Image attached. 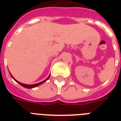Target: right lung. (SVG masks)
<instances>
[{
    "label": "right lung",
    "mask_w": 121,
    "mask_h": 121,
    "mask_svg": "<svg viewBox=\"0 0 121 121\" xmlns=\"http://www.w3.org/2000/svg\"><path fill=\"white\" fill-rule=\"evenodd\" d=\"M9 73H10V76H11V77H12V78H13V79L14 80L16 81V82L18 83L21 85V86H24V87H25V88H35V87H36V86H38V85H39L42 84V83H43L45 82L46 81H47L48 80L49 78V77H50V75H49L48 76V77L47 78H46V79H45V80H43V81H42V82H41L38 83H35V84H32V85H27V84H24V83H22L19 82V81L16 80L15 79V78H14L13 77H12V75H11V74H10V72H9Z\"/></svg>",
    "instance_id": "1"
}]
</instances>
